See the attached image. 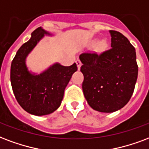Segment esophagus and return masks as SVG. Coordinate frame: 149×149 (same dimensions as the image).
Here are the masks:
<instances>
[{
  "instance_id": "esophagus-1",
  "label": "esophagus",
  "mask_w": 149,
  "mask_h": 149,
  "mask_svg": "<svg viewBox=\"0 0 149 149\" xmlns=\"http://www.w3.org/2000/svg\"><path fill=\"white\" fill-rule=\"evenodd\" d=\"M76 63H77V68H78V70H79V69H80V66H81V65H82V63H81V62H80L79 59H77V61H76Z\"/></svg>"
}]
</instances>
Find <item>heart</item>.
Instances as JSON below:
<instances>
[{
  "label": "heart",
  "instance_id": "1",
  "mask_svg": "<svg viewBox=\"0 0 149 149\" xmlns=\"http://www.w3.org/2000/svg\"><path fill=\"white\" fill-rule=\"evenodd\" d=\"M107 47V44H106V42L105 41H101L98 44V48L100 50H104Z\"/></svg>",
  "mask_w": 149,
  "mask_h": 149
}]
</instances>
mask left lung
Wrapping results in <instances>:
<instances>
[{"label":"left lung","mask_w":149,"mask_h":149,"mask_svg":"<svg viewBox=\"0 0 149 149\" xmlns=\"http://www.w3.org/2000/svg\"><path fill=\"white\" fill-rule=\"evenodd\" d=\"M109 33L112 48L79 55L84 95L90 106L101 112H116L127 105L138 79L135 48L120 32Z\"/></svg>","instance_id":"8db88e82"}]
</instances>
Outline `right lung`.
<instances>
[{
  "mask_svg": "<svg viewBox=\"0 0 149 149\" xmlns=\"http://www.w3.org/2000/svg\"><path fill=\"white\" fill-rule=\"evenodd\" d=\"M44 35L52 34L41 27L35 29L31 38L18 50L11 65L10 78L15 97L25 111L35 116L48 115L59 107L65 88L77 70L76 63L70 66L54 63L40 74L29 72L26 57Z\"/></svg>",
  "mask_w": 149,
  "mask_h": 149,
  "instance_id": "right-lung-1",
  "label": "right lung"
}]
</instances>
